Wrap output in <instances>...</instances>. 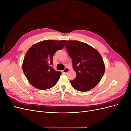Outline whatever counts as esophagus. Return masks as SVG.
<instances>
[{
    "label": "esophagus",
    "mask_w": 131,
    "mask_h": 131,
    "mask_svg": "<svg viewBox=\"0 0 131 131\" xmlns=\"http://www.w3.org/2000/svg\"><path fill=\"white\" fill-rule=\"evenodd\" d=\"M69 71V69L68 68H67V67H66V68L63 70V72L64 73V74H67V73H68Z\"/></svg>",
    "instance_id": "obj_1"
}]
</instances>
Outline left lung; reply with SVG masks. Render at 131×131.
<instances>
[{
	"label": "left lung",
	"instance_id": "obj_1",
	"mask_svg": "<svg viewBox=\"0 0 131 131\" xmlns=\"http://www.w3.org/2000/svg\"><path fill=\"white\" fill-rule=\"evenodd\" d=\"M66 47L72 58L77 77L70 81L73 88L81 92L94 88L105 72V66L100 53L90 45L77 40L67 41Z\"/></svg>",
	"mask_w": 131,
	"mask_h": 131
}]
</instances>
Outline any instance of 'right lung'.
Segmentation results:
<instances>
[{"instance_id":"add662e5","label":"right lung","mask_w":131,"mask_h":131,"mask_svg":"<svg viewBox=\"0 0 131 131\" xmlns=\"http://www.w3.org/2000/svg\"><path fill=\"white\" fill-rule=\"evenodd\" d=\"M66 40H46L35 43L26 53L22 69L27 80L35 88L47 90L56 84L61 72L54 70L52 58L62 49Z\"/></svg>"}]
</instances>
